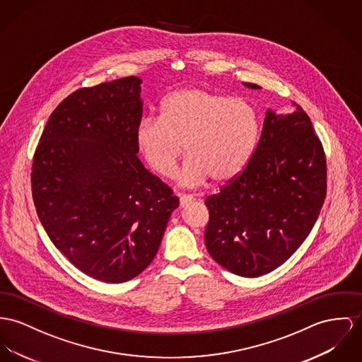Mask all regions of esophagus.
Masks as SVG:
<instances>
[{
    "label": "esophagus",
    "instance_id": "34e87169",
    "mask_svg": "<svg viewBox=\"0 0 362 362\" xmlns=\"http://www.w3.org/2000/svg\"><path fill=\"white\" fill-rule=\"evenodd\" d=\"M179 199H180V206H186V205L192 204L195 198L190 194H179Z\"/></svg>",
    "mask_w": 362,
    "mask_h": 362
}]
</instances>
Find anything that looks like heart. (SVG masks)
I'll return each mask as SVG.
<instances>
[{"instance_id":"b5f03b06","label":"heart","mask_w":362,"mask_h":362,"mask_svg":"<svg viewBox=\"0 0 362 362\" xmlns=\"http://www.w3.org/2000/svg\"><path fill=\"white\" fill-rule=\"evenodd\" d=\"M259 138V117L241 98L204 88L169 93L160 118L146 117L136 129V143L151 168L170 177L186 151L179 182L195 187L214 176L218 183L237 177L248 167Z\"/></svg>"}]
</instances>
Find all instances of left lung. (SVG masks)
<instances>
[{
    "instance_id": "obj_1",
    "label": "left lung",
    "mask_w": 362,
    "mask_h": 362,
    "mask_svg": "<svg viewBox=\"0 0 362 362\" xmlns=\"http://www.w3.org/2000/svg\"><path fill=\"white\" fill-rule=\"evenodd\" d=\"M293 105L292 114L267 110L248 167L205 201L206 250L241 277H260L285 263L310 234L327 195L322 144Z\"/></svg>"
}]
</instances>
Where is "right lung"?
<instances>
[{
	"label": "right lung",
	"mask_w": 362,
	"mask_h": 362,
	"mask_svg": "<svg viewBox=\"0 0 362 362\" xmlns=\"http://www.w3.org/2000/svg\"><path fill=\"white\" fill-rule=\"evenodd\" d=\"M140 83L131 76L69 95L33 160V199L51 241L86 276L110 284L151 263L179 206L138 157Z\"/></svg>",
	"instance_id": "right-lung-1"
}]
</instances>
